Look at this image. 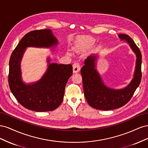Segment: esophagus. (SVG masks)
<instances>
[{"label": "esophagus", "mask_w": 148, "mask_h": 148, "mask_svg": "<svg viewBox=\"0 0 148 148\" xmlns=\"http://www.w3.org/2000/svg\"><path fill=\"white\" fill-rule=\"evenodd\" d=\"M81 69V66H80L78 62H75L73 65V73H78V71L80 70Z\"/></svg>", "instance_id": "34e87169"}]
</instances>
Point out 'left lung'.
<instances>
[{"label": "left lung", "instance_id": "1", "mask_svg": "<svg viewBox=\"0 0 148 148\" xmlns=\"http://www.w3.org/2000/svg\"><path fill=\"white\" fill-rule=\"evenodd\" d=\"M119 37L129 44L136 56L133 78L126 87L114 89L106 86L96 69V55L88 57L81 70L84 96L89 105L96 109L109 110L123 106L131 99L141 82L142 56L140 49L129 36L120 34Z\"/></svg>", "mask_w": 148, "mask_h": 148}]
</instances>
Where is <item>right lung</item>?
<instances>
[{
    "label": "right lung",
    "mask_w": 148,
    "mask_h": 148,
    "mask_svg": "<svg viewBox=\"0 0 148 148\" xmlns=\"http://www.w3.org/2000/svg\"><path fill=\"white\" fill-rule=\"evenodd\" d=\"M58 41L49 29L34 30L25 34L13 51L9 62L8 84L10 90L21 105L36 112L56 109L64 99L67 81L73 73L71 64H50L47 58V71L39 81L26 84L21 80L20 63L28 47L57 46Z\"/></svg>",
    "instance_id": "right-lung-1"
}]
</instances>
